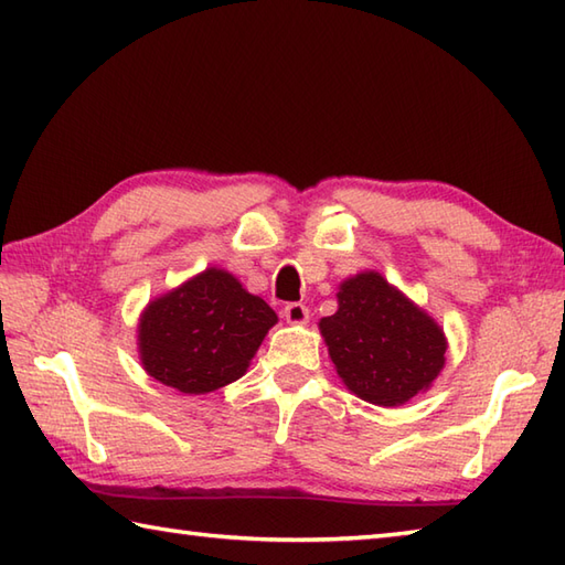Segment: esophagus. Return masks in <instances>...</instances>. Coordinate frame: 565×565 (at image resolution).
I'll return each instance as SVG.
<instances>
[{
  "label": "esophagus",
  "instance_id": "1",
  "mask_svg": "<svg viewBox=\"0 0 565 565\" xmlns=\"http://www.w3.org/2000/svg\"><path fill=\"white\" fill-rule=\"evenodd\" d=\"M281 316L291 322V326H303L308 322V308L303 303H286Z\"/></svg>",
  "mask_w": 565,
  "mask_h": 565
}]
</instances>
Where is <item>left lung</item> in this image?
Segmentation results:
<instances>
[{
	"label": "left lung",
	"instance_id": "8db88e82",
	"mask_svg": "<svg viewBox=\"0 0 565 565\" xmlns=\"http://www.w3.org/2000/svg\"><path fill=\"white\" fill-rule=\"evenodd\" d=\"M338 313L320 320L344 386L374 405H403L439 376L447 340L439 326L376 271L347 279Z\"/></svg>",
	"mask_w": 565,
	"mask_h": 565
}]
</instances>
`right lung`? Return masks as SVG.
I'll return each mask as SVG.
<instances>
[{
  "label": "right lung",
  "instance_id": "1",
  "mask_svg": "<svg viewBox=\"0 0 565 565\" xmlns=\"http://www.w3.org/2000/svg\"><path fill=\"white\" fill-rule=\"evenodd\" d=\"M274 322V310L233 274L206 269L148 306L138 330L140 362L179 393H211L245 374Z\"/></svg>",
  "mask_w": 565,
  "mask_h": 565
}]
</instances>
